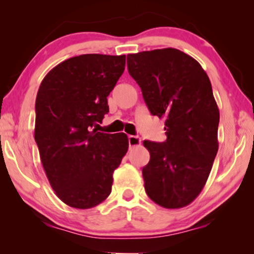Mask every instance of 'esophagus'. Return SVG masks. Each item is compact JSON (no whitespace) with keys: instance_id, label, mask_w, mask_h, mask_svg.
Listing matches in <instances>:
<instances>
[{"instance_id":"34e87169","label":"esophagus","mask_w":254,"mask_h":254,"mask_svg":"<svg viewBox=\"0 0 254 254\" xmlns=\"http://www.w3.org/2000/svg\"><path fill=\"white\" fill-rule=\"evenodd\" d=\"M128 143H129V147H136V145L141 144V138L135 136V135H129L128 136Z\"/></svg>"}]
</instances>
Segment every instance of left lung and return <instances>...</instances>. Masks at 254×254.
<instances>
[{
  "instance_id": "obj_1",
  "label": "left lung",
  "mask_w": 254,
  "mask_h": 254,
  "mask_svg": "<svg viewBox=\"0 0 254 254\" xmlns=\"http://www.w3.org/2000/svg\"><path fill=\"white\" fill-rule=\"evenodd\" d=\"M152 116L164 118L166 141H144L150 161L142 169L144 190L159 206L177 209L201 193L218 150L220 111L199 62L176 48L127 55Z\"/></svg>"
}]
</instances>
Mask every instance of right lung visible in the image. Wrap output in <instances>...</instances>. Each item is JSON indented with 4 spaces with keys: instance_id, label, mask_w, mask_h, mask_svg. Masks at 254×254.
Returning <instances> with one entry per match:
<instances>
[{
    "instance_id": "obj_1",
    "label": "right lung",
    "mask_w": 254,
    "mask_h": 254,
    "mask_svg": "<svg viewBox=\"0 0 254 254\" xmlns=\"http://www.w3.org/2000/svg\"><path fill=\"white\" fill-rule=\"evenodd\" d=\"M125 64L126 55L70 58L52 69L38 90L34 140L52 189L70 207L89 209L103 202L128 150L125 133L93 128L109 112L107 96Z\"/></svg>"
}]
</instances>
